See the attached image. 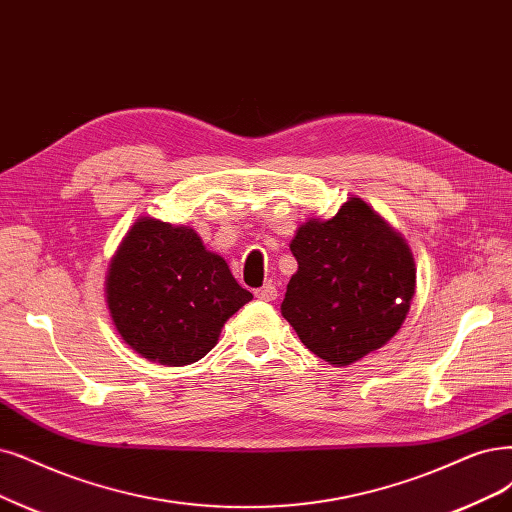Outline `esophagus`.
<instances>
[{"label": "esophagus", "instance_id": "1", "mask_svg": "<svg viewBox=\"0 0 512 512\" xmlns=\"http://www.w3.org/2000/svg\"><path fill=\"white\" fill-rule=\"evenodd\" d=\"M255 295H257L261 301H274V299L278 297V291H276V287L272 285V282H268V285H263L261 289H257Z\"/></svg>", "mask_w": 512, "mask_h": 512}]
</instances>
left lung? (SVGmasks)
<instances>
[{"label":"left lung","instance_id":"obj_1","mask_svg":"<svg viewBox=\"0 0 512 512\" xmlns=\"http://www.w3.org/2000/svg\"><path fill=\"white\" fill-rule=\"evenodd\" d=\"M289 246L297 272L280 312L318 358L348 367L401 329L415 295L413 253L363 198H348L329 219H306Z\"/></svg>","mask_w":512,"mask_h":512}]
</instances>
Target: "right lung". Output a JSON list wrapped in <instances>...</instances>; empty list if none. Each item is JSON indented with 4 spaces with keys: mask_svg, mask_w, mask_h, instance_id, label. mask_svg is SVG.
I'll use <instances>...</instances> for the list:
<instances>
[{
    "mask_svg": "<svg viewBox=\"0 0 512 512\" xmlns=\"http://www.w3.org/2000/svg\"><path fill=\"white\" fill-rule=\"evenodd\" d=\"M105 299L132 350L183 367L215 348L227 318L253 295L192 227L139 217L109 261Z\"/></svg>",
    "mask_w": 512,
    "mask_h": 512,
    "instance_id": "right-lung-1",
    "label": "right lung"
}]
</instances>
